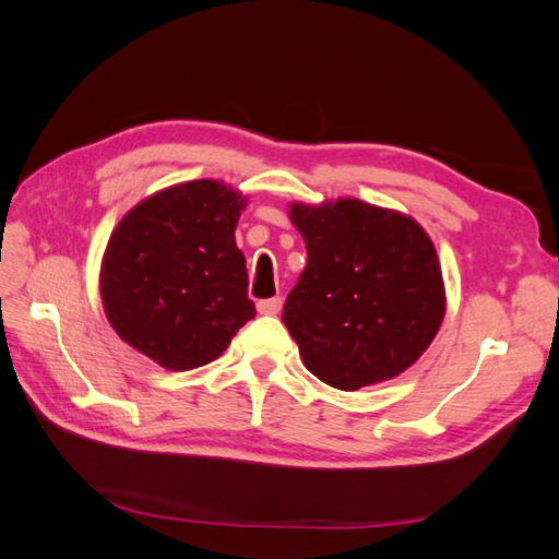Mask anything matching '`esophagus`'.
<instances>
[{
  "label": "esophagus",
  "mask_w": 559,
  "mask_h": 559,
  "mask_svg": "<svg viewBox=\"0 0 559 559\" xmlns=\"http://www.w3.org/2000/svg\"><path fill=\"white\" fill-rule=\"evenodd\" d=\"M257 310H259V314H277L282 310V298L275 296V298L259 300L257 302Z\"/></svg>",
  "instance_id": "34e87169"
}]
</instances>
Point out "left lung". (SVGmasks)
<instances>
[{
	"label": "left lung",
	"instance_id": "1",
	"mask_svg": "<svg viewBox=\"0 0 559 559\" xmlns=\"http://www.w3.org/2000/svg\"><path fill=\"white\" fill-rule=\"evenodd\" d=\"M289 216L308 265L282 319L310 373L343 392L401 376L445 314L429 235L411 216L354 198L294 202Z\"/></svg>",
	"mask_w": 559,
	"mask_h": 559
}]
</instances>
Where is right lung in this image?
I'll use <instances>...</instances> for the list:
<instances>
[{
  "instance_id": "1",
  "label": "right lung",
  "mask_w": 559,
  "mask_h": 559,
  "mask_svg": "<svg viewBox=\"0 0 559 559\" xmlns=\"http://www.w3.org/2000/svg\"><path fill=\"white\" fill-rule=\"evenodd\" d=\"M245 200L214 179L163 189L111 233L99 294L114 331L167 370L222 357L257 308L235 245Z\"/></svg>"
}]
</instances>
